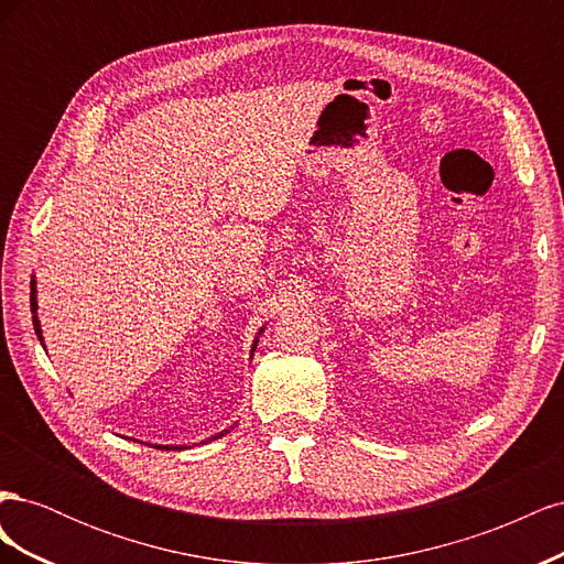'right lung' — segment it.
Segmentation results:
<instances>
[{"instance_id":"add662e5","label":"right lung","mask_w":564,"mask_h":564,"mask_svg":"<svg viewBox=\"0 0 564 564\" xmlns=\"http://www.w3.org/2000/svg\"><path fill=\"white\" fill-rule=\"evenodd\" d=\"M30 308H32V313L37 311V301H35V286H32V296H30ZM32 324H35V332H37V336H40V340H42V329H40V322H37V315L32 317ZM224 433H218L216 437H220ZM158 449H178V447H158Z\"/></svg>"}]
</instances>
